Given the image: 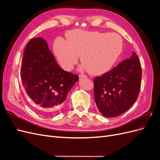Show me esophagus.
I'll return each mask as SVG.
<instances>
[{"mask_svg":"<svg viewBox=\"0 0 160 160\" xmlns=\"http://www.w3.org/2000/svg\"><path fill=\"white\" fill-rule=\"evenodd\" d=\"M79 79L80 80L83 79H85V78H87V76L85 75H79Z\"/></svg>","mask_w":160,"mask_h":160,"instance_id":"obj_1","label":"esophagus"}]
</instances>
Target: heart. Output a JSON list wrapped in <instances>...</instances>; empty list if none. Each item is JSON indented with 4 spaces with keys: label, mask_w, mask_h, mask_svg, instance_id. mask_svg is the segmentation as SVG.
<instances>
[{
    "label": "heart",
    "mask_w": 160,
    "mask_h": 160,
    "mask_svg": "<svg viewBox=\"0 0 160 160\" xmlns=\"http://www.w3.org/2000/svg\"><path fill=\"white\" fill-rule=\"evenodd\" d=\"M67 41L57 38L53 49L60 65L70 71L79 60L91 75H99L113 68L122 54L123 41L117 33L72 30Z\"/></svg>",
    "instance_id": "obj_1"
}]
</instances>
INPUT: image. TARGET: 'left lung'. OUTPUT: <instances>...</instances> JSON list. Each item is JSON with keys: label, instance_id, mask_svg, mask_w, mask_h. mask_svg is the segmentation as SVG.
Masks as SVG:
<instances>
[{"label": "left lung", "instance_id": "1", "mask_svg": "<svg viewBox=\"0 0 160 160\" xmlns=\"http://www.w3.org/2000/svg\"><path fill=\"white\" fill-rule=\"evenodd\" d=\"M142 69L133 52L109 72L94 79V98L99 112L113 118L128 111L136 101L140 89Z\"/></svg>", "mask_w": 160, "mask_h": 160}]
</instances>
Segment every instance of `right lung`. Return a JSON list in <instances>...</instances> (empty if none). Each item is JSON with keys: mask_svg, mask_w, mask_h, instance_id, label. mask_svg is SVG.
Returning a JSON list of instances; mask_svg holds the SVG:
<instances>
[{"mask_svg": "<svg viewBox=\"0 0 160 160\" xmlns=\"http://www.w3.org/2000/svg\"><path fill=\"white\" fill-rule=\"evenodd\" d=\"M22 85L39 113L47 115L61 109L69 91L79 77L58 65L41 37L27 45L21 69Z\"/></svg>", "mask_w": 160, "mask_h": 160, "instance_id": "1", "label": "right lung"}]
</instances>
